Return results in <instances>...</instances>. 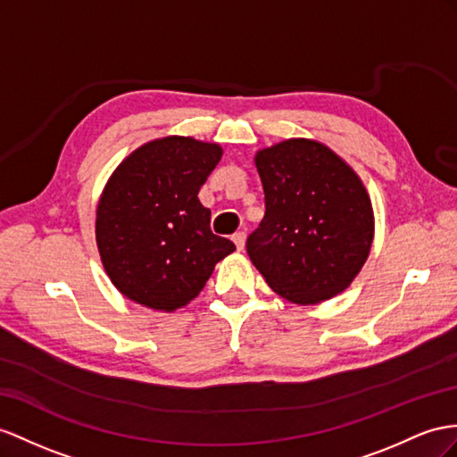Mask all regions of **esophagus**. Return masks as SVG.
Wrapping results in <instances>:
<instances>
[{
  "label": "esophagus",
  "instance_id": "esophagus-1",
  "mask_svg": "<svg viewBox=\"0 0 457 457\" xmlns=\"http://www.w3.org/2000/svg\"><path fill=\"white\" fill-rule=\"evenodd\" d=\"M231 239H233V243H236L237 251H243V249H245V233H243V231H237L236 236H233Z\"/></svg>",
  "mask_w": 457,
  "mask_h": 457
}]
</instances>
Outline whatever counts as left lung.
<instances>
[{
    "label": "left lung",
    "mask_w": 457,
    "mask_h": 457,
    "mask_svg": "<svg viewBox=\"0 0 457 457\" xmlns=\"http://www.w3.org/2000/svg\"><path fill=\"white\" fill-rule=\"evenodd\" d=\"M264 218L247 253L278 295L314 305L353 282L365 264L374 216L359 175L317 140L289 138L256 152Z\"/></svg>",
    "instance_id": "left-lung-1"
}]
</instances>
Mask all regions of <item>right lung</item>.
<instances>
[{"instance_id": "obj_1", "label": "right lung", "mask_w": 457, "mask_h": 457, "mask_svg": "<svg viewBox=\"0 0 457 457\" xmlns=\"http://www.w3.org/2000/svg\"><path fill=\"white\" fill-rule=\"evenodd\" d=\"M221 146L163 137L129 154L96 208V243L112 284L138 305L171 312L195 299L216 262L236 251L210 229L198 191Z\"/></svg>"}]
</instances>
